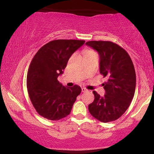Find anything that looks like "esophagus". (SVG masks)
I'll use <instances>...</instances> for the list:
<instances>
[{
    "label": "esophagus",
    "instance_id": "obj_1",
    "mask_svg": "<svg viewBox=\"0 0 154 154\" xmlns=\"http://www.w3.org/2000/svg\"><path fill=\"white\" fill-rule=\"evenodd\" d=\"M87 91H88V90H87V89L84 88H82V92H87Z\"/></svg>",
    "mask_w": 154,
    "mask_h": 154
}]
</instances>
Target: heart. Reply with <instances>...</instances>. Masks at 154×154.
Here are the masks:
<instances>
[{
    "mask_svg": "<svg viewBox=\"0 0 154 154\" xmlns=\"http://www.w3.org/2000/svg\"><path fill=\"white\" fill-rule=\"evenodd\" d=\"M85 55H93V54H97V53H96V52H94V51H92V50H90V49L85 50Z\"/></svg>",
    "mask_w": 154,
    "mask_h": 154,
    "instance_id": "1",
    "label": "heart"
}]
</instances>
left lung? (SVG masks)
Returning a JSON list of instances; mask_svg holds the SVG:
<instances>
[{
  "label": "left lung",
  "instance_id": "obj_1",
  "mask_svg": "<svg viewBox=\"0 0 154 154\" xmlns=\"http://www.w3.org/2000/svg\"><path fill=\"white\" fill-rule=\"evenodd\" d=\"M86 45L99 53L100 73L108 79L103 84V97L93 91L94 100L89 105V111L100 122L115 121L126 112L134 97L136 75L132 60L123 48L112 42L90 41Z\"/></svg>",
  "mask_w": 154,
  "mask_h": 154
}]
</instances>
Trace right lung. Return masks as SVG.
<instances>
[{"label":"right lung","instance_id":"1","mask_svg":"<svg viewBox=\"0 0 154 154\" xmlns=\"http://www.w3.org/2000/svg\"><path fill=\"white\" fill-rule=\"evenodd\" d=\"M85 41L53 40L35 55L27 74V89L32 106L38 114L53 121L70 114L81 87L63 86L57 77L63 73L69 57Z\"/></svg>","mask_w":154,"mask_h":154}]
</instances>
